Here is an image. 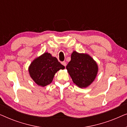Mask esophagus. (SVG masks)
<instances>
[{"label":"esophagus","instance_id":"obj_1","mask_svg":"<svg viewBox=\"0 0 127 127\" xmlns=\"http://www.w3.org/2000/svg\"><path fill=\"white\" fill-rule=\"evenodd\" d=\"M61 64H62V65H63L65 67L66 66V63L65 62H61Z\"/></svg>","mask_w":127,"mask_h":127}]
</instances>
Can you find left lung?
I'll return each mask as SVG.
<instances>
[{
	"label": "left lung",
	"mask_w": 127,
	"mask_h": 127,
	"mask_svg": "<svg viewBox=\"0 0 127 127\" xmlns=\"http://www.w3.org/2000/svg\"><path fill=\"white\" fill-rule=\"evenodd\" d=\"M66 68L73 82L81 88L89 86L98 72V64L90 55L75 51H73L70 61Z\"/></svg>",
	"instance_id": "left-lung-1"
}]
</instances>
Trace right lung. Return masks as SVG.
Returning <instances> with one entry per match:
<instances>
[{
    "label": "right lung",
    "instance_id": "1",
    "mask_svg": "<svg viewBox=\"0 0 127 127\" xmlns=\"http://www.w3.org/2000/svg\"><path fill=\"white\" fill-rule=\"evenodd\" d=\"M65 66L51 54L44 53L32 62L28 67L29 75L38 86L45 87L53 81L55 74Z\"/></svg>",
    "mask_w": 127,
    "mask_h": 127
}]
</instances>
